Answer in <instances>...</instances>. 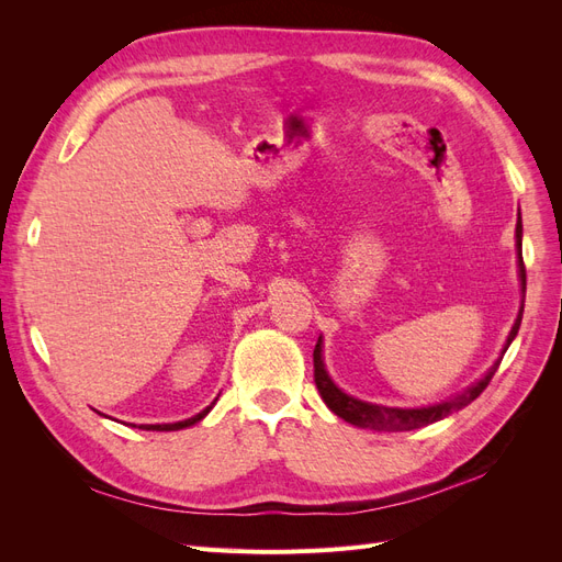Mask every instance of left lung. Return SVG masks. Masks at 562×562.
Returning <instances> with one entry per match:
<instances>
[{"mask_svg": "<svg viewBox=\"0 0 562 562\" xmlns=\"http://www.w3.org/2000/svg\"><path fill=\"white\" fill-rule=\"evenodd\" d=\"M516 252H518V277H520V285H522V293H525V267H522V223H520V215H518V223H516ZM520 321H522V302H520V312L518 318L514 323L512 333L506 337V345L499 353V359L490 366V370L485 375L469 384L464 391H459V394L434 403V405H422V407H389V405H378V403H368L361 401L356 396L345 394L342 389H339L333 378L328 375L326 363H323V337L318 335V342L314 349V382L321 398L326 401V405L330 411L342 417L345 422L353 424V427H361V429H375V431H411V429H419V427H427V424H434L438 419H443L457 411H462L471 401L479 398L483 394V389L490 384L492 375H495L504 353L508 349V345L514 342V337L518 335L520 328Z\"/></svg>", "mask_w": 562, "mask_h": 562, "instance_id": "obj_1", "label": "left lung"}]
</instances>
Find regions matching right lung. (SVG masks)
<instances>
[{"instance_id": "add662e5", "label": "right lung", "mask_w": 562, "mask_h": 562, "mask_svg": "<svg viewBox=\"0 0 562 562\" xmlns=\"http://www.w3.org/2000/svg\"><path fill=\"white\" fill-rule=\"evenodd\" d=\"M215 401H217V398H215ZM215 401H213L209 407H203V411H201L199 415H194V417H190V419L173 422V424H140V429H145V431H178V429H187V427H192V424H196V422H201L203 417H206V415L211 413V407L215 405Z\"/></svg>"}]
</instances>
